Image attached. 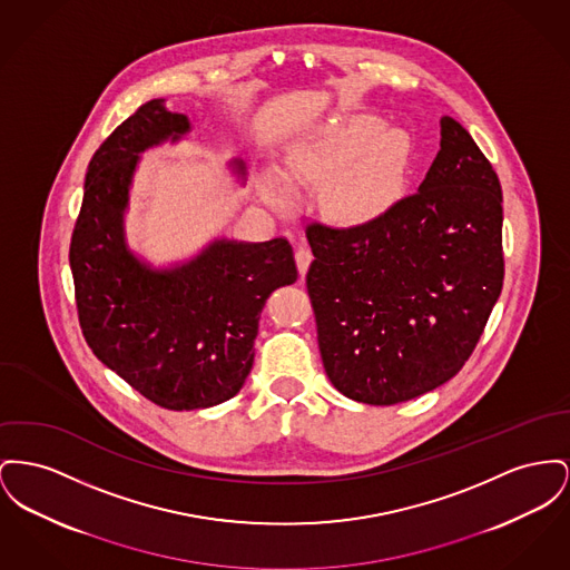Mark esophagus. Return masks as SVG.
Segmentation results:
<instances>
[{"instance_id":"obj_1","label":"esophagus","mask_w":570,"mask_h":570,"mask_svg":"<svg viewBox=\"0 0 570 570\" xmlns=\"http://www.w3.org/2000/svg\"><path fill=\"white\" fill-rule=\"evenodd\" d=\"M295 261H297V268H299V273L305 275V271H307L309 263H312V252H309V247H307V245H299V247L295 249Z\"/></svg>"}]
</instances>
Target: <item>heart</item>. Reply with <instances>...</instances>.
Returning a JSON list of instances; mask_svg holds the SVG:
<instances>
[{
	"mask_svg": "<svg viewBox=\"0 0 570 570\" xmlns=\"http://www.w3.org/2000/svg\"><path fill=\"white\" fill-rule=\"evenodd\" d=\"M381 122L370 116L353 118L323 135L312 148L295 155L286 168V183L297 185L314 176L340 169L362 154L332 189L330 206L337 219H360L370 215L396 187L406 161V144L396 134L383 135L374 144ZM284 180L268 176L261 187L273 208L291 204V189Z\"/></svg>",
	"mask_w": 570,
	"mask_h": 570,
	"instance_id": "heart-1",
	"label": "heart"
}]
</instances>
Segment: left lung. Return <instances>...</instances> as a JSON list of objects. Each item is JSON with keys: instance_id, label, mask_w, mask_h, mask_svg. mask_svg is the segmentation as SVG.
Wrapping results in <instances>:
<instances>
[{"instance_id": "obj_1", "label": "left lung", "mask_w": 570, "mask_h": 570, "mask_svg": "<svg viewBox=\"0 0 570 570\" xmlns=\"http://www.w3.org/2000/svg\"><path fill=\"white\" fill-rule=\"evenodd\" d=\"M502 185L468 129L441 118L420 189L368 222L305 228L323 366L344 396L396 404L465 366L502 293Z\"/></svg>"}]
</instances>
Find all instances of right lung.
<instances>
[{
  "instance_id": "right-lung-1",
  "label": "right lung",
  "mask_w": 570,
  "mask_h": 570,
  "mask_svg": "<svg viewBox=\"0 0 570 570\" xmlns=\"http://www.w3.org/2000/svg\"><path fill=\"white\" fill-rule=\"evenodd\" d=\"M187 131V116L168 111L164 99L144 102L114 129L88 166L68 252L88 346L135 392L171 411L238 394L254 366L268 295L297 279L293 247L282 236L215 240L169 271H153L127 249L122 210L137 155Z\"/></svg>"
}]
</instances>
